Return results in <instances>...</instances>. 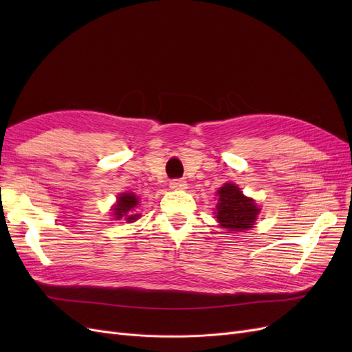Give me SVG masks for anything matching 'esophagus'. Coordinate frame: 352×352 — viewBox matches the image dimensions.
Instances as JSON below:
<instances>
[{
  "label": "esophagus",
  "instance_id": "34e87169",
  "mask_svg": "<svg viewBox=\"0 0 352 352\" xmlns=\"http://www.w3.org/2000/svg\"><path fill=\"white\" fill-rule=\"evenodd\" d=\"M170 189H173V190H185L186 188H188V184L185 182L184 179H173V180H170Z\"/></svg>",
  "mask_w": 352,
  "mask_h": 352
}]
</instances>
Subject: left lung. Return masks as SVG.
<instances>
[{
  "label": "left lung",
  "mask_w": 352,
  "mask_h": 352,
  "mask_svg": "<svg viewBox=\"0 0 352 352\" xmlns=\"http://www.w3.org/2000/svg\"><path fill=\"white\" fill-rule=\"evenodd\" d=\"M216 195L219 201L214 214L220 228L225 229L226 233L245 232L254 228L260 208L252 198L242 194L238 185L225 184L219 188Z\"/></svg>",
  "instance_id": "1"
}]
</instances>
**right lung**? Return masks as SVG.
<instances>
[{
	"label": "right lung",
	"instance_id": "1",
	"mask_svg": "<svg viewBox=\"0 0 352 352\" xmlns=\"http://www.w3.org/2000/svg\"><path fill=\"white\" fill-rule=\"evenodd\" d=\"M140 204L138 197L132 192H123L117 197V202L113 206V216L116 220H124L126 223H132L141 217V214L135 212V208Z\"/></svg>",
	"mask_w": 352,
	"mask_h": 352
}]
</instances>
